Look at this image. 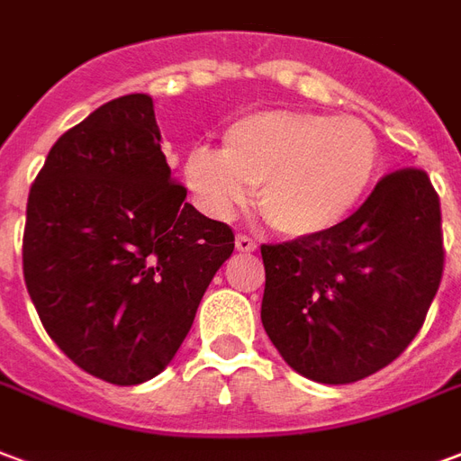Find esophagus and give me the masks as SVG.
Wrapping results in <instances>:
<instances>
[{"instance_id":"34e87169","label":"esophagus","mask_w":461,"mask_h":461,"mask_svg":"<svg viewBox=\"0 0 461 461\" xmlns=\"http://www.w3.org/2000/svg\"><path fill=\"white\" fill-rule=\"evenodd\" d=\"M237 251H244V254L257 251V241L251 240V237H247V234H240V237H237Z\"/></svg>"}]
</instances>
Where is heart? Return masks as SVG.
Wrapping results in <instances>:
<instances>
[{"mask_svg":"<svg viewBox=\"0 0 461 461\" xmlns=\"http://www.w3.org/2000/svg\"><path fill=\"white\" fill-rule=\"evenodd\" d=\"M381 166L366 122L317 112L268 109L234 122L221 151L193 149L183 180L212 217H231L261 187L266 221L291 240L342 227L366 200Z\"/></svg>","mask_w":461,"mask_h":461,"instance_id":"b5f03b06","label":"heart"}]
</instances>
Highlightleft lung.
<instances>
[{"mask_svg":"<svg viewBox=\"0 0 461 461\" xmlns=\"http://www.w3.org/2000/svg\"><path fill=\"white\" fill-rule=\"evenodd\" d=\"M261 322L288 366L354 384L405 352L442 281V212L428 173L401 168L330 234L264 244Z\"/></svg>","mask_w":461,"mask_h":461,"instance_id":"1","label":"left lung"}]
</instances>
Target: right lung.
<instances>
[{
    "instance_id": "add662e5",
    "label": "right lung",
    "mask_w": 461,
    "mask_h": 461,
    "mask_svg": "<svg viewBox=\"0 0 461 461\" xmlns=\"http://www.w3.org/2000/svg\"><path fill=\"white\" fill-rule=\"evenodd\" d=\"M149 95L95 109L33 180L23 281L41 322L80 369L117 386L161 374L234 251V231L185 203Z\"/></svg>"
}]
</instances>
